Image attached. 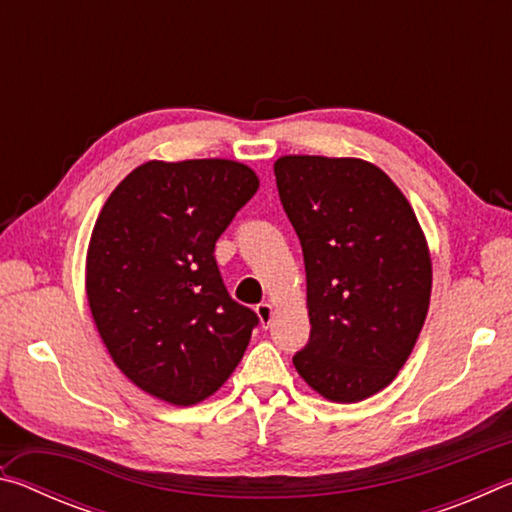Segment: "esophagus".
Masks as SVG:
<instances>
[{"instance_id": "esophagus-1", "label": "esophagus", "mask_w": 512, "mask_h": 512, "mask_svg": "<svg viewBox=\"0 0 512 512\" xmlns=\"http://www.w3.org/2000/svg\"><path fill=\"white\" fill-rule=\"evenodd\" d=\"M257 318L262 327H268V323L273 320V305H268V302H262V305H257Z\"/></svg>"}]
</instances>
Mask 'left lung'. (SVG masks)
<instances>
[{"mask_svg":"<svg viewBox=\"0 0 512 512\" xmlns=\"http://www.w3.org/2000/svg\"><path fill=\"white\" fill-rule=\"evenodd\" d=\"M300 239L311 334L293 357L329 402H361L409 359L431 298V255L411 203L361 158L282 155L273 164Z\"/></svg>","mask_w":512,"mask_h":512,"instance_id":"1","label":"left lung"}]
</instances>
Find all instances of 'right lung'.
<instances>
[{
	"mask_svg": "<svg viewBox=\"0 0 512 512\" xmlns=\"http://www.w3.org/2000/svg\"><path fill=\"white\" fill-rule=\"evenodd\" d=\"M259 189L235 160H149L108 196L85 293L115 366L173 406L207 400L239 366L255 311L225 291L214 244Z\"/></svg>",
	"mask_w": 512,
	"mask_h": 512,
	"instance_id": "obj_1",
	"label": "right lung"
}]
</instances>
